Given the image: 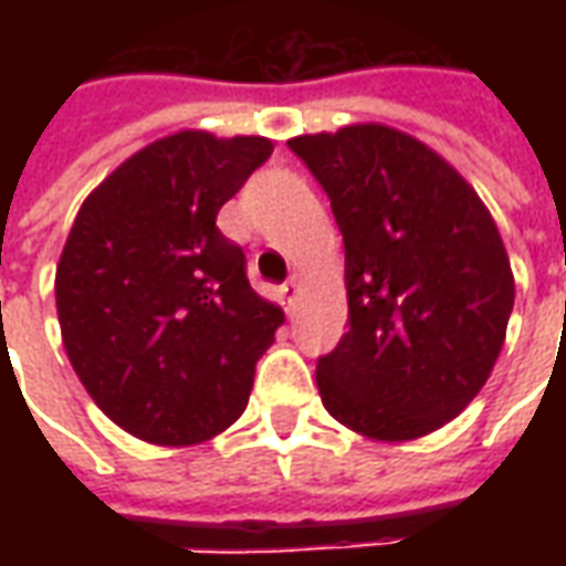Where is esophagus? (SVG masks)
Returning a JSON list of instances; mask_svg holds the SVG:
<instances>
[{
    "mask_svg": "<svg viewBox=\"0 0 566 566\" xmlns=\"http://www.w3.org/2000/svg\"><path fill=\"white\" fill-rule=\"evenodd\" d=\"M300 282H303V279H300V272H294V275H291V279L282 284V296L287 300V308L296 306V296H300Z\"/></svg>",
    "mask_w": 566,
    "mask_h": 566,
    "instance_id": "1",
    "label": "esophagus"
}]
</instances>
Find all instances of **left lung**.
Segmentation results:
<instances>
[{
    "label": "left lung",
    "mask_w": 566,
    "mask_h": 566,
    "mask_svg": "<svg viewBox=\"0 0 566 566\" xmlns=\"http://www.w3.org/2000/svg\"><path fill=\"white\" fill-rule=\"evenodd\" d=\"M327 190L345 242L348 333L318 357L339 424L406 442L458 418L497 364L515 279L497 223L409 133L352 124L287 142Z\"/></svg>",
    "instance_id": "left-lung-1"
}]
</instances>
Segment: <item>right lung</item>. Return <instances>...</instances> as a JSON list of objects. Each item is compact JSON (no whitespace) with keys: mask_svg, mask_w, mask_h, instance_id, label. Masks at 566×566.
<instances>
[{"mask_svg":"<svg viewBox=\"0 0 566 566\" xmlns=\"http://www.w3.org/2000/svg\"><path fill=\"white\" fill-rule=\"evenodd\" d=\"M270 154L263 136L181 129L127 157L75 214L56 263L60 333L93 403L136 439L197 446L245 412L284 312L214 221Z\"/></svg>","mask_w":566,"mask_h":566,"instance_id":"1","label":"right lung"}]
</instances>
